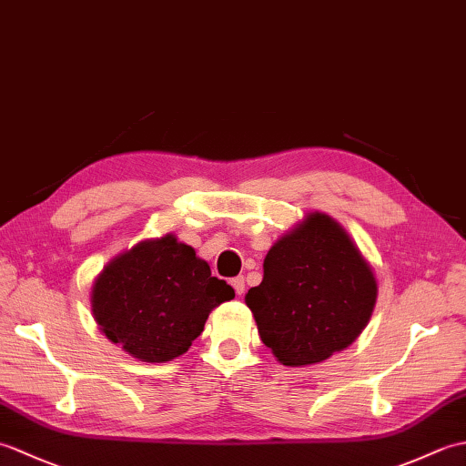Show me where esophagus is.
<instances>
[{
    "label": "esophagus",
    "mask_w": 466,
    "mask_h": 466,
    "mask_svg": "<svg viewBox=\"0 0 466 466\" xmlns=\"http://www.w3.org/2000/svg\"><path fill=\"white\" fill-rule=\"evenodd\" d=\"M230 284H232V289L236 290V294H242L244 292V289H246V284H244V279H242V276H236V279H232L230 280Z\"/></svg>",
    "instance_id": "1"
}]
</instances>
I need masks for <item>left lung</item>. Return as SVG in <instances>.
Here are the masks:
<instances>
[{
    "instance_id": "obj_1",
    "label": "left lung",
    "mask_w": 466,
    "mask_h": 466,
    "mask_svg": "<svg viewBox=\"0 0 466 466\" xmlns=\"http://www.w3.org/2000/svg\"><path fill=\"white\" fill-rule=\"evenodd\" d=\"M376 280L350 236L314 212L264 258V279L246 294L262 342L286 366L322 362L369 322Z\"/></svg>"
}]
</instances>
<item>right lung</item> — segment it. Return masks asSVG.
I'll use <instances>...</instances> for the list:
<instances>
[{
	"instance_id": "add662e5",
	"label": "right lung",
	"mask_w": 466,
	"mask_h": 466,
	"mask_svg": "<svg viewBox=\"0 0 466 466\" xmlns=\"http://www.w3.org/2000/svg\"><path fill=\"white\" fill-rule=\"evenodd\" d=\"M234 299L192 246L172 234L140 242L97 276L92 312L102 332L144 362L184 354L202 334L208 314Z\"/></svg>"
}]
</instances>
